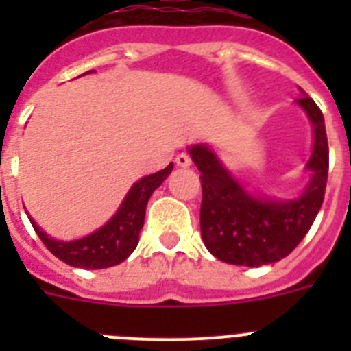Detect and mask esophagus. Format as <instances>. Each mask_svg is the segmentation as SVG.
<instances>
[{
	"label": "esophagus",
	"mask_w": 351,
	"mask_h": 351,
	"mask_svg": "<svg viewBox=\"0 0 351 351\" xmlns=\"http://www.w3.org/2000/svg\"><path fill=\"white\" fill-rule=\"evenodd\" d=\"M176 163H178L179 167H190L191 165V156L188 153L178 154V158H176Z\"/></svg>",
	"instance_id": "1"
}]
</instances>
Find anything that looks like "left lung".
Instances as JSON below:
<instances>
[{
	"instance_id": "left-lung-1",
	"label": "left lung",
	"mask_w": 351,
	"mask_h": 351,
	"mask_svg": "<svg viewBox=\"0 0 351 351\" xmlns=\"http://www.w3.org/2000/svg\"><path fill=\"white\" fill-rule=\"evenodd\" d=\"M302 95L297 104L311 119L315 147L308 163L313 179L297 200L267 202L250 197L228 176L213 151L206 145L190 149L202 182L200 232L207 250L221 262L258 267L285 258L306 237L324 204L328 176L324 114L313 98L304 91Z\"/></svg>"
}]
</instances>
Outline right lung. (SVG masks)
Segmentation results:
<instances>
[{"instance_id": "1", "label": "right lung", "mask_w": 351, "mask_h": 351, "mask_svg": "<svg viewBox=\"0 0 351 351\" xmlns=\"http://www.w3.org/2000/svg\"><path fill=\"white\" fill-rule=\"evenodd\" d=\"M172 167L173 165L170 163L167 169L151 173L147 178L135 182L130 193L126 195L125 202L121 204L116 216L107 225L101 226L100 230L88 237L71 241V243H60V241H54L43 234L31 218L29 221L40 241L61 262L80 269L112 267L128 258L133 250L137 247L138 234L144 226L149 197L161 182L165 181L167 176L172 172Z\"/></svg>"}]
</instances>
